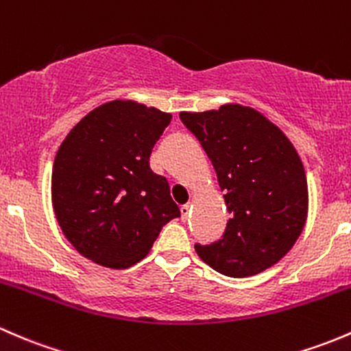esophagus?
Here are the masks:
<instances>
[{"label": "esophagus", "mask_w": 351, "mask_h": 351, "mask_svg": "<svg viewBox=\"0 0 351 351\" xmlns=\"http://www.w3.org/2000/svg\"><path fill=\"white\" fill-rule=\"evenodd\" d=\"M191 215V204H184L182 208H180V218H182V221H186L187 218H189Z\"/></svg>", "instance_id": "obj_1"}]
</instances>
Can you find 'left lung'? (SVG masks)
<instances>
[{"mask_svg": "<svg viewBox=\"0 0 351 351\" xmlns=\"http://www.w3.org/2000/svg\"><path fill=\"white\" fill-rule=\"evenodd\" d=\"M179 117L208 154L231 215L221 240L194 245L197 255L228 277L272 267L294 247L308 216V180L294 145L241 104Z\"/></svg>", "mask_w": 351, "mask_h": 351, "instance_id": "8db88e82", "label": "left lung"}]
</instances>
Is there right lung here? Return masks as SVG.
Returning a JSON list of instances; mask_svg holds the SVG:
<instances>
[{
	"label": "right lung",
	"instance_id": "obj_1",
	"mask_svg": "<svg viewBox=\"0 0 351 351\" xmlns=\"http://www.w3.org/2000/svg\"><path fill=\"white\" fill-rule=\"evenodd\" d=\"M171 113L114 99L69 132L52 169V206L60 230L86 258L128 269L150 252L162 226L179 218L150 154Z\"/></svg>",
	"mask_w": 351,
	"mask_h": 351
}]
</instances>
